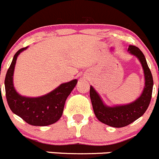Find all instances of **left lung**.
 <instances>
[{
  "mask_svg": "<svg viewBox=\"0 0 159 159\" xmlns=\"http://www.w3.org/2000/svg\"><path fill=\"white\" fill-rule=\"evenodd\" d=\"M128 51L141 62L144 73V88L141 95L131 103L108 107L103 103L97 91L90 86L89 96L97 118L102 123L114 128H123L139 118L148 109L152 99L153 78L142 52L134 45H129Z\"/></svg>",
  "mask_w": 159,
  "mask_h": 159,
  "instance_id": "obj_1",
  "label": "left lung"
}]
</instances>
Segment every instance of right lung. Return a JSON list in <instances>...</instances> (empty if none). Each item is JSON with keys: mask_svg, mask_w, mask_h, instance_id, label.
I'll return each instance as SVG.
<instances>
[{"mask_svg": "<svg viewBox=\"0 0 159 159\" xmlns=\"http://www.w3.org/2000/svg\"><path fill=\"white\" fill-rule=\"evenodd\" d=\"M22 48L15 53L7 70L4 80L6 98L14 114L33 126H47L59 120L62 115L67 97L77 83L73 80L61 84L49 93L39 97H26L17 93L14 87L13 74L18 55L25 50Z\"/></svg>", "mask_w": 159, "mask_h": 159, "instance_id": "add662e5", "label": "right lung"}]
</instances>
